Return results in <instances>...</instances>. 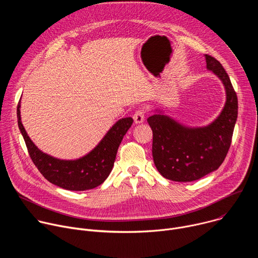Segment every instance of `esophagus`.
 <instances>
[{
  "label": "esophagus",
  "mask_w": 258,
  "mask_h": 258,
  "mask_svg": "<svg viewBox=\"0 0 258 258\" xmlns=\"http://www.w3.org/2000/svg\"><path fill=\"white\" fill-rule=\"evenodd\" d=\"M133 118H134L135 123H137V124H139V123H143V122H144V120H145V114H144V111H143V110H142V109H138L137 111L135 112V114H134Z\"/></svg>",
  "instance_id": "esophagus-1"
}]
</instances>
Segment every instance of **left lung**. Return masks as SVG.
<instances>
[{"label": "left lung", "instance_id": "8db88e82", "mask_svg": "<svg viewBox=\"0 0 258 258\" xmlns=\"http://www.w3.org/2000/svg\"><path fill=\"white\" fill-rule=\"evenodd\" d=\"M206 68L222 81L226 103L219 115L205 126L191 127L155 109L148 123L153 132L152 155L162 176L193 181L216 170L230 149L238 117V99L228 73L215 58L204 55Z\"/></svg>", "mask_w": 258, "mask_h": 258}]
</instances>
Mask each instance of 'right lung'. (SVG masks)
Wrapping results in <instances>:
<instances>
[{"label":"right lung","instance_id":"add662e5","mask_svg":"<svg viewBox=\"0 0 258 258\" xmlns=\"http://www.w3.org/2000/svg\"><path fill=\"white\" fill-rule=\"evenodd\" d=\"M20 107L19 102L17 106L18 126L32 162L50 182L70 191L94 189L104 182L112 170L123 136L134 121L132 117L117 120L92 151L79 159L65 160L44 153L34 145L21 122Z\"/></svg>","mask_w":258,"mask_h":258}]
</instances>
